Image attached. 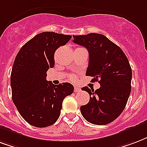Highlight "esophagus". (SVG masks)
<instances>
[{
	"mask_svg": "<svg viewBox=\"0 0 147 147\" xmlns=\"http://www.w3.org/2000/svg\"><path fill=\"white\" fill-rule=\"evenodd\" d=\"M74 91H75L76 93H78V92H80V91H81V89H80L79 86H75V88H74Z\"/></svg>",
	"mask_w": 147,
	"mask_h": 147,
	"instance_id": "1",
	"label": "esophagus"
}]
</instances>
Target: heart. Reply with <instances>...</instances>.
<instances>
[{
  "instance_id": "b5f03b06",
  "label": "heart",
  "mask_w": 147,
  "mask_h": 147,
  "mask_svg": "<svg viewBox=\"0 0 147 147\" xmlns=\"http://www.w3.org/2000/svg\"><path fill=\"white\" fill-rule=\"evenodd\" d=\"M70 78L71 79V80H73V81H75V80L76 79V76H74V75H71Z\"/></svg>"
}]
</instances>
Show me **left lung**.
I'll use <instances>...</instances> for the list:
<instances>
[{"mask_svg":"<svg viewBox=\"0 0 147 147\" xmlns=\"http://www.w3.org/2000/svg\"><path fill=\"white\" fill-rule=\"evenodd\" d=\"M73 43L89 52L86 76H93L100 87L94 91L87 86L82 90L90 96L89 103L81 106L82 115L90 123L107 125L123 111L131 93V68L122 50L105 36L89 33L73 36Z\"/></svg>","mask_w":147,"mask_h":147,"instance_id":"1","label":"left lung"}]
</instances>
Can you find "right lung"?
Masks as SVG:
<instances>
[{
  "instance_id": "obj_1",
  "label": "right lung",
  "mask_w": 147,
  "mask_h": 147,
  "mask_svg": "<svg viewBox=\"0 0 147 147\" xmlns=\"http://www.w3.org/2000/svg\"><path fill=\"white\" fill-rule=\"evenodd\" d=\"M71 36L43 32L22 47L11 74L12 100L22 118L31 125L44 128L56 122L62 102L73 93L68 82L59 85L47 81V71L54 66V53Z\"/></svg>"
}]
</instances>
